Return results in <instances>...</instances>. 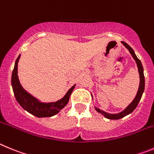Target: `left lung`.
Segmentation results:
<instances>
[{
	"mask_svg": "<svg viewBox=\"0 0 154 154\" xmlns=\"http://www.w3.org/2000/svg\"><path fill=\"white\" fill-rule=\"evenodd\" d=\"M122 44H124V46L129 50V52H130L131 54L132 55V57H134V60H135L136 63H137V65L138 71H139V74H140V86H139V89H138V91H137V95H136L134 100L131 102V103H130V105L126 108L125 110H123V111L120 112V113L112 114V113H106V112H104L103 111V110H100L99 108L95 107V109H96V110L98 112V113H101V114L103 115L106 118L110 119V120H119V119L123 118V117L127 116V115L132 113V112L135 110V108L137 107L138 103H139L141 97H142L143 93V91H144L145 79H144V75H143V68L142 63H141L140 60L137 58V57L136 56L134 50H133L131 47L129 46L127 43L122 41Z\"/></svg>",
	"mask_w": 154,
	"mask_h": 154,
	"instance_id": "left-lung-1",
	"label": "left lung"
}]
</instances>
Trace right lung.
<instances>
[{
	"instance_id": "1",
	"label": "right lung",
	"mask_w": 154,
	"mask_h": 154,
	"mask_svg": "<svg viewBox=\"0 0 154 154\" xmlns=\"http://www.w3.org/2000/svg\"><path fill=\"white\" fill-rule=\"evenodd\" d=\"M20 57V55H19L15 61L11 77L12 87L17 101L24 110L37 117H50L56 115L67 104L70 94L75 87V85L73 86L67 91V94H65V96L62 99L56 102H52V103L40 102L38 100L27 93L20 85L17 76V63Z\"/></svg>"
}]
</instances>
